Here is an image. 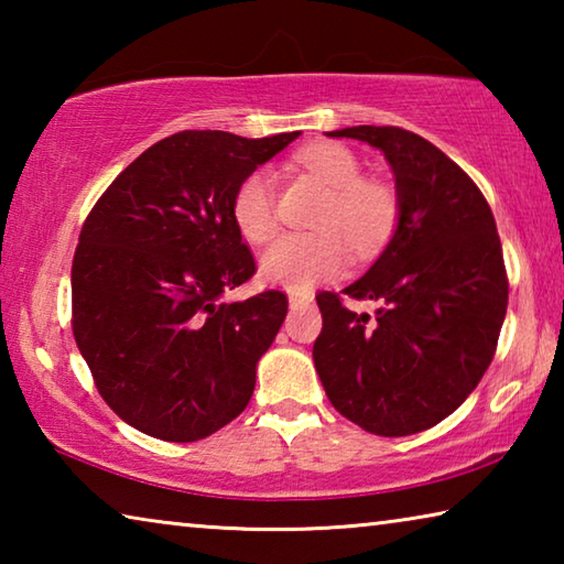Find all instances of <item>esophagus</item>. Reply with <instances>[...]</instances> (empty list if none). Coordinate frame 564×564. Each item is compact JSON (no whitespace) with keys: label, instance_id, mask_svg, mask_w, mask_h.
<instances>
[{"label":"esophagus","instance_id":"34e87169","mask_svg":"<svg viewBox=\"0 0 564 564\" xmlns=\"http://www.w3.org/2000/svg\"><path fill=\"white\" fill-rule=\"evenodd\" d=\"M289 303H291V308H299V305L313 303V295L311 293H301V291H289Z\"/></svg>","mask_w":564,"mask_h":564}]
</instances>
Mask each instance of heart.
<instances>
[{"label": "heart", "mask_w": 564, "mask_h": 564, "mask_svg": "<svg viewBox=\"0 0 564 564\" xmlns=\"http://www.w3.org/2000/svg\"><path fill=\"white\" fill-rule=\"evenodd\" d=\"M301 166L326 184L328 198L316 216V234L283 236L261 259V275L291 291H308L348 269L352 249L373 256L388 243L398 221L395 194L380 181L362 178L358 159L340 144H313L299 154ZM234 224L246 241L269 243L279 231L275 186L265 169L238 184L231 202Z\"/></svg>", "instance_id": "b5f03b06"}]
</instances>
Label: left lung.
<instances>
[{
	"instance_id": "left-lung-1",
	"label": "left lung",
	"mask_w": 564,
	"mask_h": 564,
	"mask_svg": "<svg viewBox=\"0 0 564 564\" xmlns=\"http://www.w3.org/2000/svg\"><path fill=\"white\" fill-rule=\"evenodd\" d=\"M328 137L383 151L398 226L368 273L343 289L380 303L373 321L338 293L316 295L323 330L313 362L333 408L362 431H427L463 405L498 348L508 273L495 216L473 178L413 131L348 127Z\"/></svg>"
}]
</instances>
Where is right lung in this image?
<instances>
[{"instance_id":"1","label":"right lung","mask_w":564,"mask_h":564,"mask_svg":"<svg viewBox=\"0 0 564 564\" xmlns=\"http://www.w3.org/2000/svg\"><path fill=\"white\" fill-rule=\"evenodd\" d=\"M299 139L178 131L121 171L82 226L72 330L123 423L169 443L243 413L289 313L281 291L226 303L256 273L231 216L241 181Z\"/></svg>"}]
</instances>
